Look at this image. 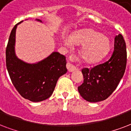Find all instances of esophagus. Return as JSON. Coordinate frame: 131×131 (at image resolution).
Wrapping results in <instances>:
<instances>
[{
	"label": "esophagus",
	"mask_w": 131,
	"mask_h": 131,
	"mask_svg": "<svg viewBox=\"0 0 131 131\" xmlns=\"http://www.w3.org/2000/svg\"><path fill=\"white\" fill-rule=\"evenodd\" d=\"M74 58H75V55L72 54V55H71V56L70 57V61H74ZM66 66H67V69H68V70L69 72H73V71L75 70L76 68H77L74 65L72 64V63H71L70 62H68Z\"/></svg>",
	"instance_id": "1"
}]
</instances>
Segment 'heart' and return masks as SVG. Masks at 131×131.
<instances>
[{"instance_id": "obj_1", "label": "heart", "mask_w": 131, "mask_h": 131, "mask_svg": "<svg viewBox=\"0 0 131 131\" xmlns=\"http://www.w3.org/2000/svg\"><path fill=\"white\" fill-rule=\"evenodd\" d=\"M67 45L72 43L82 45L81 57L86 63L95 64L107 56L110 50L109 38L98 31L93 29H85L74 31L70 39H65Z\"/></svg>"}]
</instances>
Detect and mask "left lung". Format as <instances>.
I'll return each instance as SVG.
<instances>
[{
	"label": "left lung",
	"mask_w": 131,
	"mask_h": 131,
	"mask_svg": "<svg viewBox=\"0 0 131 131\" xmlns=\"http://www.w3.org/2000/svg\"><path fill=\"white\" fill-rule=\"evenodd\" d=\"M126 43L121 34L114 39V50L109 60L91 69H82L83 83L78 87L80 95L88 102L107 99L118 85L126 66Z\"/></svg>",
	"instance_id": "8db88e82"
}]
</instances>
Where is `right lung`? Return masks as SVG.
Here are the masks:
<instances>
[{"label": "right lung", "mask_w": 131, "mask_h": 131, "mask_svg": "<svg viewBox=\"0 0 131 131\" xmlns=\"http://www.w3.org/2000/svg\"><path fill=\"white\" fill-rule=\"evenodd\" d=\"M22 22L14 26L10 34L6 48V66L19 94L30 101L40 102L51 96L59 78L67 72L66 59L57 52L33 64L19 59L15 53L16 31L17 25Z\"/></svg>", "instance_id": "obj_1"}]
</instances>
